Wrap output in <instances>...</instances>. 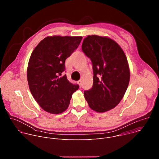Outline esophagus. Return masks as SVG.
Instances as JSON below:
<instances>
[{
	"label": "esophagus",
	"mask_w": 159,
	"mask_h": 159,
	"mask_svg": "<svg viewBox=\"0 0 159 159\" xmlns=\"http://www.w3.org/2000/svg\"><path fill=\"white\" fill-rule=\"evenodd\" d=\"M78 84H79V85H80V87H81V85H82V80H78Z\"/></svg>",
	"instance_id": "34e87169"
}]
</instances>
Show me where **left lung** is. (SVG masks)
I'll return each mask as SVG.
<instances>
[{"instance_id":"8db88e82","label":"left lung","mask_w":159,"mask_h":159,"mask_svg":"<svg viewBox=\"0 0 159 159\" xmlns=\"http://www.w3.org/2000/svg\"><path fill=\"white\" fill-rule=\"evenodd\" d=\"M82 49L90 59L93 84L84 90V97L92 109L103 112L114 108L124 96L129 82L126 55L114 40L96 35L84 38Z\"/></svg>"}]
</instances>
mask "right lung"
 Masks as SVG:
<instances>
[{
	"instance_id": "add662e5",
	"label": "right lung",
	"mask_w": 159,
	"mask_h": 159,
	"mask_svg": "<svg viewBox=\"0 0 159 159\" xmlns=\"http://www.w3.org/2000/svg\"><path fill=\"white\" fill-rule=\"evenodd\" d=\"M82 36H48L30 57L27 77L30 91L43 109L52 114L65 111L72 94L79 89L67 80L65 60L78 48Z\"/></svg>"
}]
</instances>
